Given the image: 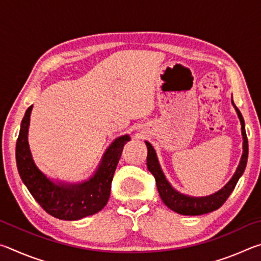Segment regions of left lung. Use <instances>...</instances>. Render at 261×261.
<instances>
[{
	"label": "left lung",
	"mask_w": 261,
	"mask_h": 261,
	"mask_svg": "<svg viewBox=\"0 0 261 261\" xmlns=\"http://www.w3.org/2000/svg\"><path fill=\"white\" fill-rule=\"evenodd\" d=\"M231 102L235 107L238 118L241 121L242 125V136H243V154L240 161V165H238L235 174L231 177V179L224 185V187L219 190L218 192H215L211 196L207 197H190L185 196L183 193H179L178 191L171 187L170 183L166 179V176L163 175L161 167L159 165L156 153L154 151V148L148 141H145L147 146V168L148 170L151 171V174L154 176L156 182V188L159 194H160L162 201L169 207L170 210L178 214L183 215H201L210 213V212H213L215 210L220 208L221 206L224 204V201L228 199V197L230 196L231 192L235 189L236 184L240 179L241 176L243 175L246 167L247 162V154H249V145H247V137L245 132V123L244 118H243L240 109L236 107V105Z\"/></svg>",
	"instance_id": "left-lung-1"
}]
</instances>
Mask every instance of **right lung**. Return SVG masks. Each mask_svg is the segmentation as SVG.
Wrapping results in <instances>:
<instances>
[{"label":"right lung","instance_id":"add662e5","mask_svg":"<svg viewBox=\"0 0 261 261\" xmlns=\"http://www.w3.org/2000/svg\"><path fill=\"white\" fill-rule=\"evenodd\" d=\"M33 105L26 110L16 144L18 173L30 193L48 214L60 220H79L98 213L107 205L114 173L129 135L115 139L103 154L92 177L83 183H55L35 166L30 151L28 132Z\"/></svg>","mask_w":261,"mask_h":261}]
</instances>
